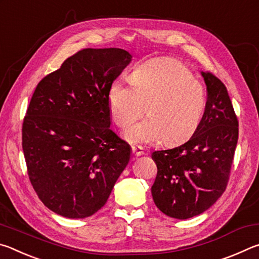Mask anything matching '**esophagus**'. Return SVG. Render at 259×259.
I'll return each mask as SVG.
<instances>
[{"mask_svg": "<svg viewBox=\"0 0 259 259\" xmlns=\"http://www.w3.org/2000/svg\"><path fill=\"white\" fill-rule=\"evenodd\" d=\"M131 152H133V154L135 156H140L144 154V148L140 146H134L133 148H131Z\"/></svg>", "mask_w": 259, "mask_h": 259, "instance_id": "34e87169", "label": "esophagus"}]
</instances>
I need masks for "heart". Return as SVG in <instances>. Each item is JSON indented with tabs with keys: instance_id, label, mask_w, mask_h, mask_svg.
I'll return each instance as SVG.
<instances>
[{
	"instance_id": "b5f03b06",
	"label": "heart",
	"mask_w": 259,
	"mask_h": 259,
	"mask_svg": "<svg viewBox=\"0 0 259 259\" xmlns=\"http://www.w3.org/2000/svg\"><path fill=\"white\" fill-rule=\"evenodd\" d=\"M108 105L112 121L121 129L138 120L146 106L148 117L126 130L128 142L163 140L175 145L186 142L198 130L207 107V91L179 60L156 58L139 65L131 74V82L114 81Z\"/></svg>"
}]
</instances>
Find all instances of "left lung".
<instances>
[{"label": "left lung", "instance_id": "left-lung-1", "mask_svg": "<svg viewBox=\"0 0 259 259\" xmlns=\"http://www.w3.org/2000/svg\"><path fill=\"white\" fill-rule=\"evenodd\" d=\"M207 107L191 139L172 150L155 151L154 203L166 216L187 219L204 212L229 184L239 121L224 83L207 71Z\"/></svg>", "mask_w": 259, "mask_h": 259}]
</instances>
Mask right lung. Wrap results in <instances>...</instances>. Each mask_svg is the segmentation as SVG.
I'll return each instance as SVG.
<instances>
[{
	"label": "right lung",
	"instance_id": "obj_1",
	"mask_svg": "<svg viewBox=\"0 0 259 259\" xmlns=\"http://www.w3.org/2000/svg\"><path fill=\"white\" fill-rule=\"evenodd\" d=\"M117 48L83 49L38 82L23 122L30 184L43 204L67 218L104 207L130 160L109 129L108 91L131 61Z\"/></svg>",
	"mask_w": 259,
	"mask_h": 259
}]
</instances>
